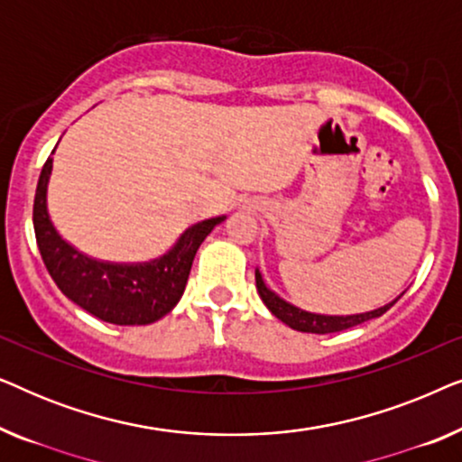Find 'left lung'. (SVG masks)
<instances>
[{
  "label": "left lung",
  "mask_w": 462,
  "mask_h": 462,
  "mask_svg": "<svg viewBox=\"0 0 462 462\" xmlns=\"http://www.w3.org/2000/svg\"><path fill=\"white\" fill-rule=\"evenodd\" d=\"M256 275V290L261 294V299L271 313L275 315L277 319L283 321V324L292 328V330L299 332H311V334H330V332H343L349 330L353 326L364 324V321L381 318L383 313H387L391 307L400 300V294L395 300H391L389 305L378 307L374 311H365V313H356V315H321V313H311L305 311V309H299L294 305H290L288 300H283L280 294H275L267 283L263 280L261 271H254Z\"/></svg>",
  "instance_id": "obj_1"
}]
</instances>
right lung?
I'll use <instances>...</instances> for the list:
<instances>
[{
  "mask_svg": "<svg viewBox=\"0 0 462 462\" xmlns=\"http://www.w3.org/2000/svg\"><path fill=\"white\" fill-rule=\"evenodd\" d=\"M50 174L52 157L43 163L37 182L33 226L42 261L60 292L94 318L117 326H147L172 311L185 292L195 252L226 217H214L189 226L179 242L155 261H97L54 229L48 214Z\"/></svg>",
  "mask_w": 462,
  "mask_h": 462,
  "instance_id": "right-lung-1",
  "label": "right lung"
}]
</instances>
